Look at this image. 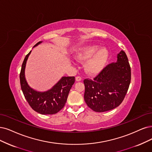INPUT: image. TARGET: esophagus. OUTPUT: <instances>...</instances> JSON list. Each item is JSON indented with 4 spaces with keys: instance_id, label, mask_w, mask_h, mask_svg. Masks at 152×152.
Listing matches in <instances>:
<instances>
[{
    "instance_id": "esophagus-1",
    "label": "esophagus",
    "mask_w": 152,
    "mask_h": 152,
    "mask_svg": "<svg viewBox=\"0 0 152 152\" xmlns=\"http://www.w3.org/2000/svg\"><path fill=\"white\" fill-rule=\"evenodd\" d=\"M81 80H82V78H81V76H76V81H81Z\"/></svg>"
}]
</instances>
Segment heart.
<instances>
[{
  "label": "heart",
  "instance_id": "b5f03b06",
  "mask_svg": "<svg viewBox=\"0 0 152 152\" xmlns=\"http://www.w3.org/2000/svg\"><path fill=\"white\" fill-rule=\"evenodd\" d=\"M76 58L79 61H87L86 71L89 75H97L105 67L109 58V51L106 48L98 45H91L80 48L76 54Z\"/></svg>",
  "mask_w": 152,
  "mask_h": 152
}]
</instances>
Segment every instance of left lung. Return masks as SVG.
<instances>
[{"mask_svg":"<svg viewBox=\"0 0 152 152\" xmlns=\"http://www.w3.org/2000/svg\"><path fill=\"white\" fill-rule=\"evenodd\" d=\"M130 81V66L126 53L121 50L116 63L106 66L93 80H84L85 102L96 112L113 110L124 99Z\"/></svg>","mask_w":152,"mask_h":152,"instance_id":"left-lung-1","label":"left lung"}]
</instances>
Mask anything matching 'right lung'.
<instances>
[{
	"instance_id": "add662e5",
	"label": "right lung",
	"mask_w": 152,
	"mask_h": 152,
	"mask_svg": "<svg viewBox=\"0 0 152 152\" xmlns=\"http://www.w3.org/2000/svg\"><path fill=\"white\" fill-rule=\"evenodd\" d=\"M41 42H37L34 48ZM31 53V50L25 57L20 73V86L24 97L31 107L37 113L42 115L57 113L64 106L70 89L75 83V77L63 76L48 91L39 92L34 90L28 85L25 77L26 62Z\"/></svg>"
}]
</instances>
